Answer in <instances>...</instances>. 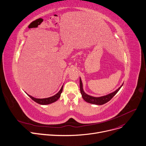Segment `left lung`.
<instances>
[{"mask_svg": "<svg viewBox=\"0 0 146 146\" xmlns=\"http://www.w3.org/2000/svg\"><path fill=\"white\" fill-rule=\"evenodd\" d=\"M123 84L119 87L118 89H117L113 93H111L108 95L99 97V98H96V97H93V96L88 95L84 92L83 89L82 82L81 79L80 78V93L82 94V96L83 99L87 103H89L93 104H96V105H102L106 103H108L109 101H110L116 94V93H117L119 91V90L122 87Z\"/></svg>", "mask_w": 146, "mask_h": 146, "instance_id": "left-lung-1", "label": "left lung"}]
</instances>
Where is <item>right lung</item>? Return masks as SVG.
<instances>
[{
    "label": "right lung",
    "mask_w": 146,
    "mask_h": 146,
    "mask_svg": "<svg viewBox=\"0 0 146 146\" xmlns=\"http://www.w3.org/2000/svg\"><path fill=\"white\" fill-rule=\"evenodd\" d=\"M63 86L62 87L61 89L60 90V91L58 92L57 94H56L55 95L50 97V98H44V99H37L35 98H33V97L31 96V95H29L28 94H27L30 98L35 102H36L38 104H40L42 105H46V104H51L52 103H54L55 102H56L58 99L60 98L61 93H62L63 91Z\"/></svg>",
    "instance_id": "add662e5"
}]
</instances>
